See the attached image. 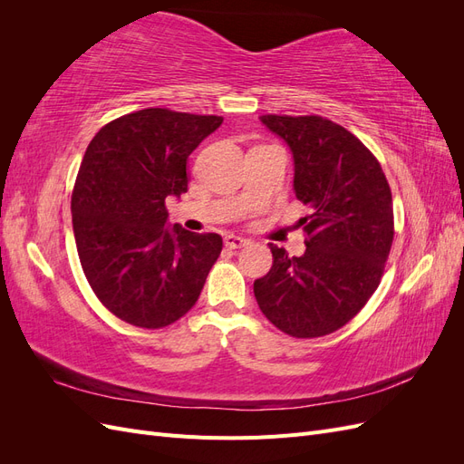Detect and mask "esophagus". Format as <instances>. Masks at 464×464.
<instances>
[{
    "instance_id": "esophagus-1",
    "label": "esophagus",
    "mask_w": 464,
    "mask_h": 464,
    "mask_svg": "<svg viewBox=\"0 0 464 464\" xmlns=\"http://www.w3.org/2000/svg\"><path fill=\"white\" fill-rule=\"evenodd\" d=\"M247 244H249L247 237H240L234 234H228L227 237H224V246H227L228 249H240V247H246Z\"/></svg>"
}]
</instances>
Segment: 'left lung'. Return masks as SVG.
Here are the masks:
<instances>
[{"instance_id":"left-lung-1","label":"left lung","mask_w":464,"mask_h":464,"mask_svg":"<svg viewBox=\"0 0 464 464\" xmlns=\"http://www.w3.org/2000/svg\"><path fill=\"white\" fill-rule=\"evenodd\" d=\"M292 150L305 251L269 246L273 266L254 283L263 315L296 339L353 319L382 280L392 244V198L382 164L358 137L321 116H261Z\"/></svg>"}]
</instances>
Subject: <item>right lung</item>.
<instances>
[{
  "instance_id": "obj_1",
  "label": "right lung",
  "mask_w": 464,
  "mask_h": 464,
  "mask_svg": "<svg viewBox=\"0 0 464 464\" xmlns=\"http://www.w3.org/2000/svg\"><path fill=\"white\" fill-rule=\"evenodd\" d=\"M220 116L145 108L106 123L87 147L72 195L82 273L125 323L160 329L198 302L222 251L218 234L168 228L166 198L188 191V159Z\"/></svg>"
}]
</instances>
